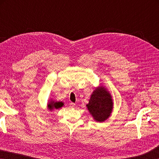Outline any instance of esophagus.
<instances>
[{
    "mask_svg": "<svg viewBox=\"0 0 159 159\" xmlns=\"http://www.w3.org/2000/svg\"><path fill=\"white\" fill-rule=\"evenodd\" d=\"M70 106H71V107H72V108H74V107H76V104L73 103V102H71V103H70Z\"/></svg>",
    "mask_w": 159,
    "mask_h": 159,
    "instance_id": "esophagus-1",
    "label": "esophagus"
}]
</instances>
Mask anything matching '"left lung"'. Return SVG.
Instances as JSON below:
<instances>
[{"label":"left lung","mask_w":159,"mask_h":159,"mask_svg":"<svg viewBox=\"0 0 159 159\" xmlns=\"http://www.w3.org/2000/svg\"><path fill=\"white\" fill-rule=\"evenodd\" d=\"M90 114L97 121L102 122L108 118L112 111L111 96L104 87L94 90L87 105Z\"/></svg>","instance_id":"left-lung-1"}]
</instances>
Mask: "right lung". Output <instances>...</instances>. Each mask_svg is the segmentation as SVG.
<instances>
[{
  "label": "right lung",
  "mask_w": 159,
  "mask_h": 159,
  "mask_svg": "<svg viewBox=\"0 0 159 159\" xmlns=\"http://www.w3.org/2000/svg\"><path fill=\"white\" fill-rule=\"evenodd\" d=\"M63 103L61 102H51L50 104H48V109L50 110H52L53 109H59L63 106Z\"/></svg>",
  "instance_id": "add662e5"
}]
</instances>
